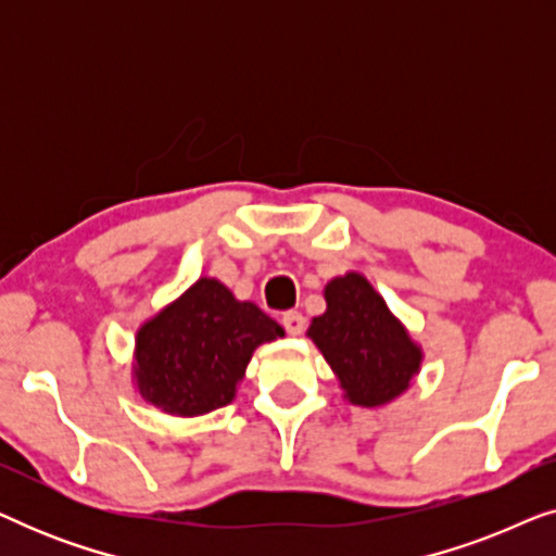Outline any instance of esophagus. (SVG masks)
<instances>
[{"instance_id":"1","label":"esophagus","mask_w":556,"mask_h":556,"mask_svg":"<svg viewBox=\"0 0 556 556\" xmlns=\"http://www.w3.org/2000/svg\"><path fill=\"white\" fill-rule=\"evenodd\" d=\"M280 324H283V329L291 333V337H299L303 326H306V318H303L299 311H288V314H283V318H280Z\"/></svg>"}]
</instances>
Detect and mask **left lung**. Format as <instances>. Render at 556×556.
Segmentation results:
<instances>
[{
  "mask_svg": "<svg viewBox=\"0 0 556 556\" xmlns=\"http://www.w3.org/2000/svg\"><path fill=\"white\" fill-rule=\"evenodd\" d=\"M326 314L308 326L344 397L352 405H387L420 371L422 352L390 314L382 295L359 273L333 278L326 286Z\"/></svg>",
  "mask_w": 556,
  "mask_h": 556,
  "instance_id": "1",
  "label": "left lung"
}]
</instances>
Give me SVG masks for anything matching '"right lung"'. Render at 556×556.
Here are the masks:
<instances>
[{
    "mask_svg": "<svg viewBox=\"0 0 556 556\" xmlns=\"http://www.w3.org/2000/svg\"><path fill=\"white\" fill-rule=\"evenodd\" d=\"M283 333L255 303L238 301L215 278H200L136 333V384L169 415L212 413L232 402L255 346Z\"/></svg>",
    "mask_w": 556,
    "mask_h": 556,
    "instance_id": "obj_1",
    "label": "right lung"
}]
</instances>
